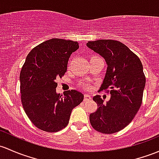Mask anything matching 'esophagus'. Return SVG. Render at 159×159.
Returning a JSON list of instances; mask_svg holds the SVG:
<instances>
[{
  "label": "esophagus",
  "mask_w": 159,
  "mask_h": 159,
  "mask_svg": "<svg viewBox=\"0 0 159 159\" xmlns=\"http://www.w3.org/2000/svg\"><path fill=\"white\" fill-rule=\"evenodd\" d=\"M90 100H91V96L89 95H88V94H86L84 95V102H89Z\"/></svg>",
  "instance_id": "esophagus-1"
}]
</instances>
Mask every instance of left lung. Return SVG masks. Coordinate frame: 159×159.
<instances>
[{
  "mask_svg": "<svg viewBox=\"0 0 159 159\" xmlns=\"http://www.w3.org/2000/svg\"><path fill=\"white\" fill-rule=\"evenodd\" d=\"M87 47L105 59L107 70L99 91L110 89L111 98L106 103L97 95L98 105L90 114L91 125L95 130L111 134L126 127L141 106L146 77L140 60L130 49L118 41L88 42Z\"/></svg>",
  "mask_w": 159,
  "mask_h": 159,
  "instance_id": "obj_1",
  "label": "left lung"
}]
</instances>
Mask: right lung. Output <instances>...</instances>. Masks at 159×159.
Here are the masks:
<instances>
[{
  "label": "right lung",
  "mask_w": 159,
  "mask_h": 159,
  "mask_svg": "<svg viewBox=\"0 0 159 159\" xmlns=\"http://www.w3.org/2000/svg\"><path fill=\"white\" fill-rule=\"evenodd\" d=\"M79 47L77 42L52 39L27 55L20 75L22 104L30 120L42 130L64 129L73 109L83 102L84 95L77 90L56 93V78L65 74L70 57Z\"/></svg>",
  "instance_id": "right-lung-1"
}]
</instances>
